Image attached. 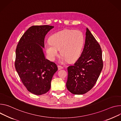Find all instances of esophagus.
Instances as JSON below:
<instances>
[{
    "instance_id": "1",
    "label": "esophagus",
    "mask_w": 121,
    "mask_h": 121,
    "mask_svg": "<svg viewBox=\"0 0 121 121\" xmlns=\"http://www.w3.org/2000/svg\"><path fill=\"white\" fill-rule=\"evenodd\" d=\"M58 68L59 70H60V69H62L63 68V67L60 66V65H58Z\"/></svg>"
}]
</instances>
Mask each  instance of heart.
I'll return each instance as SVG.
<instances>
[{
  "label": "heart",
  "mask_w": 121,
  "mask_h": 121,
  "mask_svg": "<svg viewBox=\"0 0 121 121\" xmlns=\"http://www.w3.org/2000/svg\"><path fill=\"white\" fill-rule=\"evenodd\" d=\"M84 42V35L81 31L66 29L51 35L44 48L50 60H55L60 49L61 60L72 62L79 57Z\"/></svg>",
  "instance_id": "heart-1"
}]
</instances>
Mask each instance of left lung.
Returning <instances> with one entry per match:
<instances>
[{
	"label": "left lung",
	"mask_w": 121,
	"mask_h": 121,
	"mask_svg": "<svg viewBox=\"0 0 121 121\" xmlns=\"http://www.w3.org/2000/svg\"><path fill=\"white\" fill-rule=\"evenodd\" d=\"M81 55L73 65L69 66L66 87L73 94L82 95L90 90L96 83L103 68L102 50L87 28Z\"/></svg>",
	"instance_id": "left-lung-1"
}]
</instances>
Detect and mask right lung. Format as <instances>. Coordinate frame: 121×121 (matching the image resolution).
Returning a JSON list of instances; mask_svg holds the SVG:
<instances>
[{"label": "right lung", "mask_w": 121, "mask_h": 121, "mask_svg": "<svg viewBox=\"0 0 121 121\" xmlns=\"http://www.w3.org/2000/svg\"><path fill=\"white\" fill-rule=\"evenodd\" d=\"M54 26H32L20 38L16 49L15 67L21 81L30 92L41 95L48 92L57 65L46 59L44 39Z\"/></svg>", "instance_id": "right-lung-1"}]
</instances>
